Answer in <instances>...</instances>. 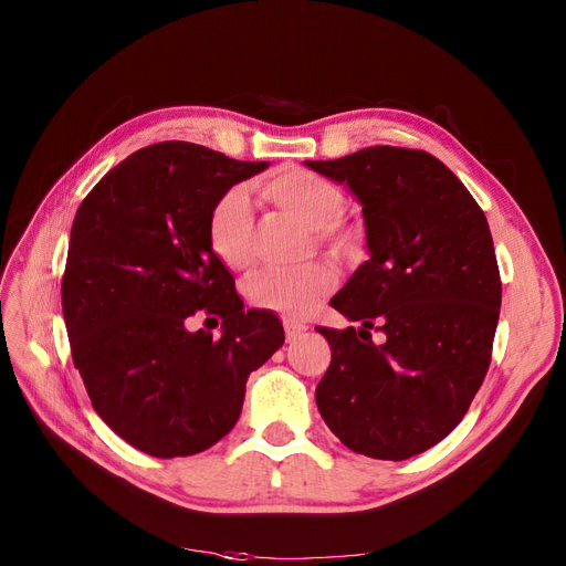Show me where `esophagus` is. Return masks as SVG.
Wrapping results in <instances>:
<instances>
[{
  "mask_svg": "<svg viewBox=\"0 0 566 566\" xmlns=\"http://www.w3.org/2000/svg\"><path fill=\"white\" fill-rule=\"evenodd\" d=\"M284 331H286V339L293 344V342H298L303 337V333H307V325L293 321V318H286L284 321Z\"/></svg>",
  "mask_w": 566,
  "mask_h": 566,
  "instance_id": "34e87169",
  "label": "esophagus"
}]
</instances>
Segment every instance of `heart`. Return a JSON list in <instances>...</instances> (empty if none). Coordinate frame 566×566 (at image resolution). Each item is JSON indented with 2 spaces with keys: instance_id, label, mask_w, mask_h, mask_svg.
I'll list each match as a JSON object with an SVG mask.
<instances>
[{
  "instance_id": "1",
  "label": "heart",
  "mask_w": 566,
  "mask_h": 566,
  "mask_svg": "<svg viewBox=\"0 0 566 566\" xmlns=\"http://www.w3.org/2000/svg\"><path fill=\"white\" fill-rule=\"evenodd\" d=\"M263 192L312 227L333 222L344 208V195L333 181L301 167L280 169L273 178H268ZM250 229L252 199L243 186H235L208 213V243L227 268H243L248 263ZM325 233L335 235L337 229L331 224L325 227ZM335 284L337 271L325 261L298 268H271L248 282V298L259 310L303 318Z\"/></svg>"
}]
</instances>
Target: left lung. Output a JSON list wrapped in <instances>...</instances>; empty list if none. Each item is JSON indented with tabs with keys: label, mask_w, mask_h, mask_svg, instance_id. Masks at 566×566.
Segmentation results:
<instances>
[{
	"label": "left lung",
	"mask_w": 566,
	"mask_h": 566,
	"mask_svg": "<svg viewBox=\"0 0 566 566\" xmlns=\"http://www.w3.org/2000/svg\"><path fill=\"white\" fill-rule=\"evenodd\" d=\"M305 165L360 201L369 252L331 301L360 328H316L333 350L321 418L358 454H422L463 420L491 363L502 284L486 216L424 151L367 146Z\"/></svg>",
	"instance_id": "obj_1"
}]
</instances>
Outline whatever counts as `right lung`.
Returning <instances> with one entry per match:
<instances>
[{"label": "right lung", "instance_id": "right-lung-1", "mask_svg": "<svg viewBox=\"0 0 566 566\" xmlns=\"http://www.w3.org/2000/svg\"><path fill=\"white\" fill-rule=\"evenodd\" d=\"M271 163L160 142L109 169L80 203L62 282L73 363L101 420L158 459L190 457L241 418L245 382L284 344L273 312L245 310L208 243V213ZM199 308L223 335L187 331Z\"/></svg>", "mask_w": 566, "mask_h": 566}]
</instances>
